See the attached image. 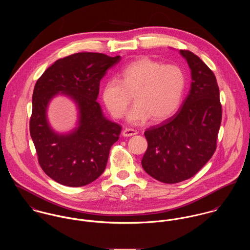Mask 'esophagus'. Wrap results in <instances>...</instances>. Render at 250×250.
Instances as JSON below:
<instances>
[{
  "label": "esophagus",
  "instance_id": "1",
  "mask_svg": "<svg viewBox=\"0 0 250 250\" xmlns=\"http://www.w3.org/2000/svg\"><path fill=\"white\" fill-rule=\"evenodd\" d=\"M135 135H138V131L135 130V129H130V128H125L123 131H122V136L123 137H133Z\"/></svg>",
  "mask_w": 250,
  "mask_h": 250
}]
</instances>
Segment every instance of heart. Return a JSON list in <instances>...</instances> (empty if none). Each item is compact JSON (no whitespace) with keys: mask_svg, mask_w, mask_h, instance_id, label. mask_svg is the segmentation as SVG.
<instances>
[{"mask_svg":"<svg viewBox=\"0 0 250 250\" xmlns=\"http://www.w3.org/2000/svg\"><path fill=\"white\" fill-rule=\"evenodd\" d=\"M186 86L183 69L163 64L150 58L138 59L120 72V82L108 80L102 88V99L115 118L124 115L134 94L136 105L127 113V121L143 124L150 118L162 122L169 118L182 102Z\"/></svg>","mask_w":250,"mask_h":250,"instance_id":"heart-1","label":"heart"}]
</instances>
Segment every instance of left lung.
<instances>
[{"instance_id":"1","label":"left lung","mask_w":250,"mask_h":250,"mask_svg":"<svg viewBox=\"0 0 250 250\" xmlns=\"http://www.w3.org/2000/svg\"><path fill=\"white\" fill-rule=\"evenodd\" d=\"M190 69L188 96L178 111L147 129L142 166L160 182L175 184L195 175L212 158L221 123L219 89L213 71L200 58L180 50Z\"/></svg>"}]
</instances>
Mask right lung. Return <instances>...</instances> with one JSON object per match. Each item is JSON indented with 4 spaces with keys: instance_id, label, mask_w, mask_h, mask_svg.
<instances>
[{
    "instance_id": "add662e5",
    "label": "right lung",
    "mask_w": 250,
    "mask_h": 250,
    "mask_svg": "<svg viewBox=\"0 0 250 250\" xmlns=\"http://www.w3.org/2000/svg\"><path fill=\"white\" fill-rule=\"evenodd\" d=\"M120 61V56L77 53L55 62L37 80L30 133L41 168L56 182L83 187L104 172L121 127L107 119L96 100L100 81ZM58 95L68 97L77 108L76 127L67 133L55 131L47 120L48 105Z\"/></svg>"
}]
</instances>
